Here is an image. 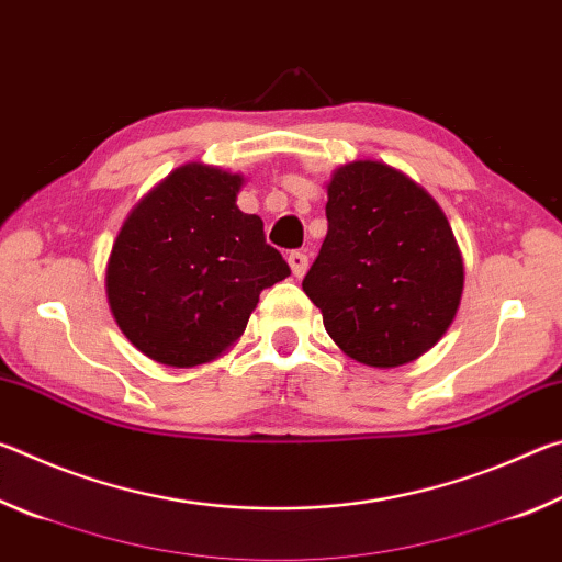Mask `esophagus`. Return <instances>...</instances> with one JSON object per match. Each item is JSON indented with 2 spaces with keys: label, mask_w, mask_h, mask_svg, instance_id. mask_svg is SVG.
<instances>
[{
  "label": "esophagus",
  "mask_w": 562,
  "mask_h": 562,
  "mask_svg": "<svg viewBox=\"0 0 562 562\" xmlns=\"http://www.w3.org/2000/svg\"><path fill=\"white\" fill-rule=\"evenodd\" d=\"M288 262H290L294 278H302V274L307 272L310 258H307V255H304V252H300V250H292V252L288 255Z\"/></svg>",
  "instance_id": "34e87169"
}]
</instances>
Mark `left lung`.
<instances>
[{"label": "left lung", "mask_w": 562, "mask_h": 562, "mask_svg": "<svg viewBox=\"0 0 562 562\" xmlns=\"http://www.w3.org/2000/svg\"><path fill=\"white\" fill-rule=\"evenodd\" d=\"M327 237L304 274L327 335L361 364L402 367L456 317L463 260L439 203L379 160H355L327 186Z\"/></svg>", "instance_id": "8db88e82"}]
</instances>
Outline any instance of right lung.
Segmentation results:
<instances>
[{
  "label": "right lung",
  "mask_w": 562,
  "mask_h": 562,
  "mask_svg": "<svg viewBox=\"0 0 562 562\" xmlns=\"http://www.w3.org/2000/svg\"><path fill=\"white\" fill-rule=\"evenodd\" d=\"M243 178L188 164L133 207L106 268L111 315L146 357L195 367L243 335L265 288L290 274L262 221L235 205Z\"/></svg>",
  "instance_id": "right-lung-1"
}]
</instances>
